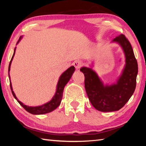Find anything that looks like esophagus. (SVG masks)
Instances as JSON below:
<instances>
[{
	"instance_id": "34e87169",
	"label": "esophagus",
	"mask_w": 146,
	"mask_h": 146,
	"mask_svg": "<svg viewBox=\"0 0 146 146\" xmlns=\"http://www.w3.org/2000/svg\"><path fill=\"white\" fill-rule=\"evenodd\" d=\"M82 62L80 60H76L73 62V66H75L76 70H79L81 66H82Z\"/></svg>"
}]
</instances>
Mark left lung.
Here are the masks:
<instances>
[{"instance_id": "1", "label": "left lung", "mask_w": 146, "mask_h": 146, "mask_svg": "<svg viewBox=\"0 0 146 146\" xmlns=\"http://www.w3.org/2000/svg\"><path fill=\"white\" fill-rule=\"evenodd\" d=\"M122 48L125 55V65L119 77L112 84H104L91 68L82 67L84 74L85 89L90 102L96 110L102 112L120 110L131 97L136 88L138 64L129 40L123 35L113 39Z\"/></svg>"}]
</instances>
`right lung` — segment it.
Listing matches in <instances>:
<instances>
[{
  "instance_id": "add662e5",
  "label": "right lung",
  "mask_w": 146,
  "mask_h": 146,
  "mask_svg": "<svg viewBox=\"0 0 146 146\" xmlns=\"http://www.w3.org/2000/svg\"><path fill=\"white\" fill-rule=\"evenodd\" d=\"M21 38H22V36H21V38H19V40L18 42H17V44L19 42V41L21 40ZM15 49H16V48L14 49V53H13V56H12L10 62H9V64L8 75H9V80H10L9 71H10L11 62L13 60L15 54ZM74 71H75V67H74V66H71L70 68H69L67 70H66L60 76V78L58 79L57 85H56V92L55 93V95L53 96L52 99H51L50 101H49L48 102L44 104L43 105L35 106V107H33V106L32 107V106H28L24 105L23 102H21V101L17 98L15 94L14 91H13V88H12V85H11V82L10 80L9 82H10V88H11L12 94H13V97L17 100V102L21 104V106H23L27 111L31 113V114L42 115V114H46V113H50L51 111H53V110H55V109L60 104L62 98L64 88L65 87V86L67 84V83L69 82V80H70V78H71V76H72V75L73 74Z\"/></svg>"
}]
</instances>
